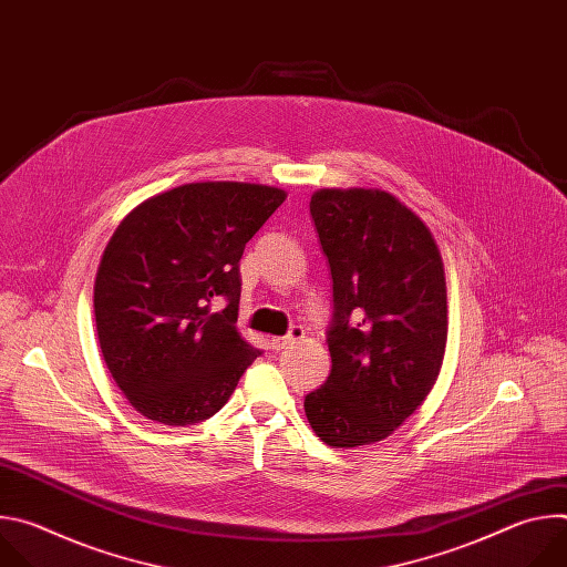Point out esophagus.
<instances>
[{
	"label": "esophagus",
	"instance_id": "34e87169",
	"mask_svg": "<svg viewBox=\"0 0 567 567\" xmlns=\"http://www.w3.org/2000/svg\"><path fill=\"white\" fill-rule=\"evenodd\" d=\"M302 334H305V330H302V328H298V326H293V328L289 330V334H287V337H274V339H271V348H274L276 352H280V350H285V348L293 346L296 341H300V339H302Z\"/></svg>",
	"mask_w": 567,
	"mask_h": 567
}]
</instances>
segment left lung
Returning a JSON list of instances; mask_svg holds the SVG:
<instances>
[{
  "instance_id": "obj_1",
  "label": "left lung",
  "mask_w": 567,
  "mask_h": 567,
  "mask_svg": "<svg viewBox=\"0 0 567 567\" xmlns=\"http://www.w3.org/2000/svg\"><path fill=\"white\" fill-rule=\"evenodd\" d=\"M309 213L332 274L328 381L305 396L313 433L388 437L431 392L446 348L444 265L426 224L383 190H318Z\"/></svg>"
}]
</instances>
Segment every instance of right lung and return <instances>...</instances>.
Returning <instances> with one entry per match:
<instances>
[{"label":"right lung","instance_id":"add662e5","mask_svg":"<svg viewBox=\"0 0 567 567\" xmlns=\"http://www.w3.org/2000/svg\"><path fill=\"white\" fill-rule=\"evenodd\" d=\"M285 197L260 184H186L118 224L96 274V332L143 417L166 426L213 417L262 354L235 326L239 258ZM215 297L227 300L221 312L209 311Z\"/></svg>","mask_w":567,"mask_h":567}]
</instances>
